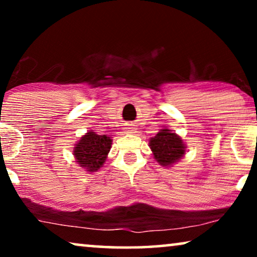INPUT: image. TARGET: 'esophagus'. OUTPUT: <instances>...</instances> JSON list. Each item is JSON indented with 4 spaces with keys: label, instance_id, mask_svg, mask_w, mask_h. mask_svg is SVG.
<instances>
[{
    "label": "esophagus",
    "instance_id": "esophagus-1",
    "mask_svg": "<svg viewBox=\"0 0 257 257\" xmlns=\"http://www.w3.org/2000/svg\"><path fill=\"white\" fill-rule=\"evenodd\" d=\"M126 131H128V133H132L133 128L132 127H126Z\"/></svg>",
    "mask_w": 257,
    "mask_h": 257
}]
</instances>
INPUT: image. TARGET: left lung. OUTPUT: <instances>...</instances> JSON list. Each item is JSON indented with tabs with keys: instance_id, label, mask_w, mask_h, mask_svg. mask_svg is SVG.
Here are the masks:
<instances>
[{
	"instance_id": "1",
	"label": "left lung",
	"mask_w": 257,
	"mask_h": 257,
	"mask_svg": "<svg viewBox=\"0 0 257 257\" xmlns=\"http://www.w3.org/2000/svg\"><path fill=\"white\" fill-rule=\"evenodd\" d=\"M150 147L154 159L164 167L172 166L180 160L186 152V145L182 139L168 128L160 130L156 137L151 138Z\"/></svg>"
}]
</instances>
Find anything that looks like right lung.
Returning a JSON list of instances; mask_svg holds the SVG:
<instances>
[{
	"instance_id": "obj_1",
	"label": "right lung",
	"mask_w": 257,
	"mask_h": 257,
	"mask_svg": "<svg viewBox=\"0 0 257 257\" xmlns=\"http://www.w3.org/2000/svg\"><path fill=\"white\" fill-rule=\"evenodd\" d=\"M112 139L93 131L85 133L73 147L76 163L87 172H97L103 166L111 150Z\"/></svg>"
}]
</instances>
